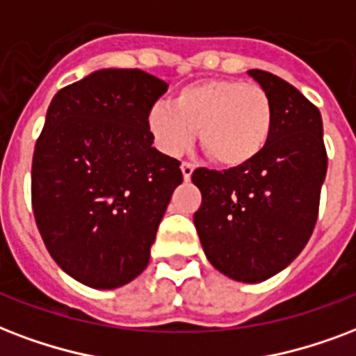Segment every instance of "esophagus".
Wrapping results in <instances>:
<instances>
[{
  "instance_id": "obj_1",
  "label": "esophagus",
  "mask_w": 356,
  "mask_h": 356,
  "mask_svg": "<svg viewBox=\"0 0 356 356\" xmlns=\"http://www.w3.org/2000/svg\"><path fill=\"white\" fill-rule=\"evenodd\" d=\"M181 172H183L184 181H190L192 173H194V166H192L190 162H183V164H181Z\"/></svg>"
}]
</instances>
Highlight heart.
I'll return each instance as SVG.
<instances>
[{"label":"heart","mask_w":356,"mask_h":356,"mask_svg":"<svg viewBox=\"0 0 356 356\" xmlns=\"http://www.w3.org/2000/svg\"><path fill=\"white\" fill-rule=\"evenodd\" d=\"M275 110L265 89L232 78L184 86L173 104L156 102L147 113L149 132L166 154H179L197 138L224 168H241L267 147Z\"/></svg>","instance_id":"heart-1"}]
</instances>
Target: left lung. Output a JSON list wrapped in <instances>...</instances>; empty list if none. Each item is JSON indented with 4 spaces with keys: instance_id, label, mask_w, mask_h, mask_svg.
Returning a JSON list of instances; mask_svg holds the SVG:
<instances>
[{
    "instance_id": "left-lung-1",
    "label": "left lung",
    "mask_w": 356,
    "mask_h": 356,
    "mask_svg": "<svg viewBox=\"0 0 356 356\" xmlns=\"http://www.w3.org/2000/svg\"><path fill=\"white\" fill-rule=\"evenodd\" d=\"M248 74L275 110L267 147L226 172L197 168L202 192L194 226L216 270L244 284L278 275L302 252L319 211L327 175L321 113L291 83L265 70Z\"/></svg>"
}]
</instances>
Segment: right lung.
Instances as JSON below:
<instances>
[{
	"label": "right lung",
	"mask_w": 356,
	"mask_h": 356,
	"mask_svg": "<svg viewBox=\"0 0 356 356\" xmlns=\"http://www.w3.org/2000/svg\"><path fill=\"white\" fill-rule=\"evenodd\" d=\"M168 83L140 69H100L56 93L31 166V202L54 261L83 286L115 289L142 275L183 183L153 147L147 113Z\"/></svg>",
	"instance_id": "1"
}]
</instances>
